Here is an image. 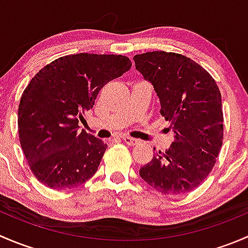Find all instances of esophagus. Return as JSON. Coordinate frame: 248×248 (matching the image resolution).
<instances>
[{
    "label": "esophagus",
    "mask_w": 248,
    "mask_h": 248,
    "mask_svg": "<svg viewBox=\"0 0 248 248\" xmlns=\"http://www.w3.org/2000/svg\"><path fill=\"white\" fill-rule=\"evenodd\" d=\"M122 140H124V142H126L127 145H129V146H134V145L139 144V140L136 139V138H132V137H124L122 138Z\"/></svg>",
    "instance_id": "34e87169"
}]
</instances>
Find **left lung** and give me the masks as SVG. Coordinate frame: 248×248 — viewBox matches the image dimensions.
<instances>
[{
    "mask_svg": "<svg viewBox=\"0 0 248 248\" xmlns=\"http://www.w3.org/2000/svg\"><path fill=\"white\" fill-rule=\"evenodd\" d=\"M133 60L154 85L161 114L175 133L170 147L141 167L140 176L163 194L188 193L206 179L222 147L221 92L209 72L185 55L150 51Z\"/></svg>",
    "mask_w": 248,
    "mask_h": 248,
    "instance_id": "1",
    "label": "left lung"
}]
</instances>
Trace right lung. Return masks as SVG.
<instances>
[{"mask_svg": "<svg viewBox=\"0 0 248 248\" xmlns=\"http://www.w3.org/2000/svg\"><path fill=\"white\" fill-rule=\"evenodd\" d=\"M132 67L122 55H67L44 66L22 92L19 140L32 174L52 189L96 174L108 145L79 129L99 91Z\"/></svg>", "mask_w": 248, "mask_h": 248, "instance_id": "obj_1", "label": "right lung"}]
</instances>
